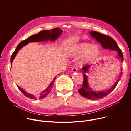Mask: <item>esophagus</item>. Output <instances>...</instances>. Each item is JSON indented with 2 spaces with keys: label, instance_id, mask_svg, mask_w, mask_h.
<instances>
[{
  "label": "esophagus",
  "instance_id": "esophagus-1",
  "mask_svg": "<svg viewBox=\"0 0 131 131\" xmlns=\"http://www.w3.org/2000/svg\"><path fill=\"white\" fill-rule=\"evenodd\" d=\"M72 71L73 72H76L78 71V69H77V67H73V68H72Z\"/></svg>",
  "mask_w": 131,
  "mask_h": 131
}]
</instances>
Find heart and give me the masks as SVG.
Masks as SVG:
<instances>
[{
  "instance_id": "heart-1",
  "label": "heart",
  "mask_w": 131,
  "mask_h": 131,
  "mask_svg": "<svg viewBox=\"0 0 131 131\" xmlns=\"http://www.w3.org/2000/svg\"><path fill=\"white\" fill-rule=\"evenodd\" d=\"M72 56H82L80 63H89L94 61L98 58L100 54V49L96 45H92L88 43H81L73 46L69 51Z\"/></svg>"
}]
</instances>
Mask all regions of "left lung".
<instances>
[{"label":"left lung","mask_w":131,"mask_h":131,"mask_svg":"<svg viewBox=\"0 0 131 131\" xmlns=\"http://www.w3.org/2000/svg\"><path fill=\"white\" fill-rule=\"evenodd\" d=\"M91 35L98 41L99 42L101 43L102 46L106 49H109L116 51L118 54V57L119 58L123 61V54L122 50L119 48V46L116 43L115 40H114L112 37L106 35V34H102L96 31H92L90 32ZM91 65H86L82 67L84 73H83V83L82 88L78 90L79 93L84 98L89 99H100L104 98L111 93L114 89L116 88L117 85L119 80L121 79V77L122 76V73H121L119 79L117 80L115 82V84L111 88L106 90L105 91L102 92H95L93 91L89 87L88 81H87V76L85 73H87L88 70Z\"/></svg>","instance_id":"obj_1"}]
</instances>
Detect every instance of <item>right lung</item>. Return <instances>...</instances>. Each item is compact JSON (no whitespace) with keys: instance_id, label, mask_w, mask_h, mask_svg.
<instances>
[{"instance_id":"right-lung-1","label":"right lung","mask_w":131,"mask_h":131,"mask_svg":"<svg viewBox=\"0 0 131 131\" xmlns=\"http://www.w3.org/2000/svg\"><path fill=\"white\" fill-rule=\"evenodd\" d=\"M63 32L62 30L59 29L58 27H56V28L53 29L51 31L49 30H43L40 31L39 33L37 34H33V35L30 36L27 39L23 40V41H21L17 46L16 48L15 49V51H14L13 54H12L11 59H10V62L11 64H12V62L13 59H14L16 55L17 54L18 51L21 49V48L25 45H27L29 42H39V41H46L50 40V41H53L56 40L57 38L60 35L61 33ZM56 77L54 78L53 81L51 82L49 85L48 86V88L45 89V90L43 91L42 93H41L40 95L39 96H34L33 94L26 93L25 91H24L23 89L20 88L19 86L17 85L18 88L19 89L23 94L25 96V97L29 98L30 99H37V98H39V99H42L46 96H47L51 91V89L53 87V85L54 82V80L56 79Z\"/></svg>"}]
</instances>
